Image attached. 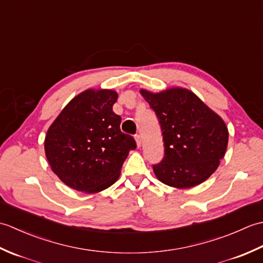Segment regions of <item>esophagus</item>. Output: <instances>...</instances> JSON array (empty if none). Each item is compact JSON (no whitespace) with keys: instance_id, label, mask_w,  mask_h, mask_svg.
Instances as JSON below:
<instances>
[{"instance_id":"1","label":"esophagus","mask_w":263,"mask_h":263,"mask_svg":"<svg viewBox=\"0 0 263 263\" xmlns=\"http://www.w3.org/2000/svg\"><path fill=\"white\" fill-rule=\"evenodd\" d=\"M135 139H136V142H137V146H138V148H140V147H141V144H142V139H141V136H140V135H137V136L135 137Z\"/></svg>"}]
</instances>
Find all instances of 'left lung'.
<instances>
[{
	"label": "left lung",
	"mask_w": 263,
	"mask_h": 263,
	"mask_svg": "<svg viewBox=\"0 0 263 263\" xmlns=\"http://www.w3.org/2000/svg\"><path fill=\"white\" fill-rule=\"evenodd\" d=\"M159 120L165 156L154 173L166 185L189 189L214 174L224 158L228 128L197 95L181 87L160 92L140 89Z\"/></svg>",
	"instance_id": "left-lung-1"
}]
</instances>
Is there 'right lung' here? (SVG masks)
I'll return each instance as SVG.
<instances>
[{"label":"right lung","instance_id":"right-lung-1","mask_svg":"<svg viewBox=\"0 0 263 263\" xmlns=\"http://www.w3.org/2000/svg\"><path fill=\"white\" fill-rule=\"evenodd\" d=\"M111 89H87L72 98L48 127L44 148L52 171L65 185L97 193L119 180L137 144L121 132Z\"/></svg>","mask_w":263,"mask_h":263}]
</instances>
